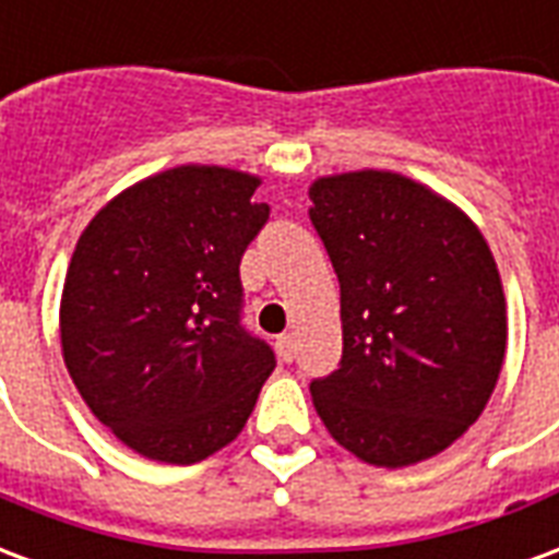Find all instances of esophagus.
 <instances>
[{
    "label": "esophagus",
    "mask_w": 559,
    "mask_h": 559,
    "mask_svg": "<svg viewBox=\"0 0 559 559\" xmlns=\"http://www.w3.org/2000/svg\"><path fill=\"white\" fill-rule=\"evenodd\" d=\"M275 346H278L281 361L290 364L293 358H296V337H293V334H281L278 343H275Z\"/></svg>",
    "instance_id": "obj_1"
}]
</instances>
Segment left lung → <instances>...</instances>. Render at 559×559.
Here are the masks:
<instances>
[{"mask_svg": "<svg viewBox=\"0 0 559 559\" xmlns=\"http://www.w3.org/2000/svg\"><path fill=\"white\" fill-rule=\"evenodd\" d=\"M311 222L341 281V367L317 415L376 468L438 456L483 415L507 355V296L453 201L379 168L317 177Z\"/></svg>", "mask_w": 559, "mask_h": 559, "instance_id": "left-lung-1", "label": "left lung"}]
</instances>
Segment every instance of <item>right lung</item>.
<instances>
[{"instance_id":"1","label":"right lung","mask_w":559,"mask_h":559,"mask_svg":"<svg viewBox=\"0 0 559 559\" xmlns=\"http://www.w3.org/2000/svg\"><path fill=\"white\" fill-rule=\"evenodd\" d=\"M258 175L177 165L82 230L61 290V355L91 415L139 456L195 465L227 448L275 370L239 325V260L266 225Z\"/></svg>"}]
</instances>
